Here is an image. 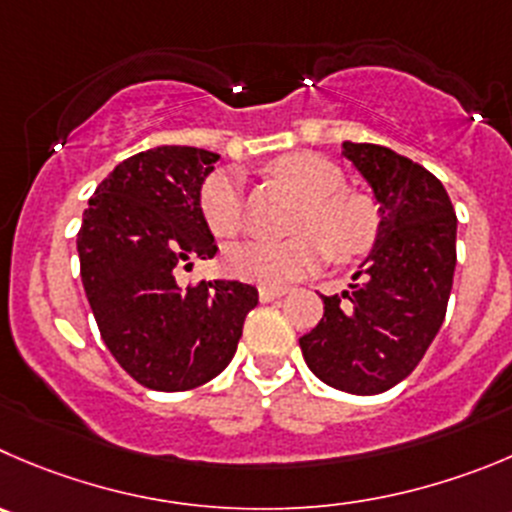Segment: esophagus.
Listing matches in <instances>:
<instances>
[{
  "mask_svg": "<svg viewBox=\"0 0 512 512\" xmlns=\"http://www.w3.org/2000/svg\"><path fill=\"white\" fill-rule=\"evenodd\" d=\"M286 289H276V286H261L259 289V299L264 301V304H269V301L279 299V296H284Z\"/></svg>",
  "mask_w": 512,
  "mask_h": 512,
  "instance_id": "obj_1",
  "label": "esophagus"
}]
</instances>
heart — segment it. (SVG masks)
<instances>
[{
	"label": "heart",
	"instance_id": "obj_1",
	"mask_svg": "<svg viewBox=\"0 0 512 512\" xmlns=\"http://www.w3.org/2000/svg\"><path fill=\"white\" fill-rule=\"evenodd\" d=\"M271 173L304 198L289 241H248L226 253V266L243 281L286 286L314 274L326 256L352 261L377 243L379 211L367 193L344 188L337 163L316 153H289L274 160ZM201 213L218 238H233L246 223L241 178L216 170L201 186Z\"/></svg>",
	"mask_w": 512,
	"mask_h": 512
}]
</instances>
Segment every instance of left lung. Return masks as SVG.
<instances>
[{"instance_id": "1", "label": "left lung", "mask_w": 512, "mask_h": 512, "mask_svg": "<svg viewBox=\"0 0 512 512\" xmlns=\"http://www.w3.org/2000/svg\"><path fill=\"white\" fill-rule=\"evenodd\" d=\"M379 203L377 246L352 289L321 296L324 316L299 339L311 372L349 394L392 389L422 362L445 321L457 216L440 180L384 145L344 143Z\"/></svg>"}]
</instances>
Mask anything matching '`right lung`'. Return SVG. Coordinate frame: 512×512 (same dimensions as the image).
<instances>
[{
    "instance_id": "obj_1",
    "label": "right lung",
    "mask_w": 512,
    "mask_h": 512,
    "mask_svg": "<svg viewBox=\"0 0 512 512\" xmlns=\"http://www.w3.org/2000/svg\"><path fill=\"white\" fill-rule=\"evenodd\" d=\"M216 160L188 145L130 155L82 213L80 274L102 342L135 382L158 392L221 374L259 304L256 286L241 281L175 284L180 269L218 251L198 203Z\"/></svg>"
}]
</instances>
